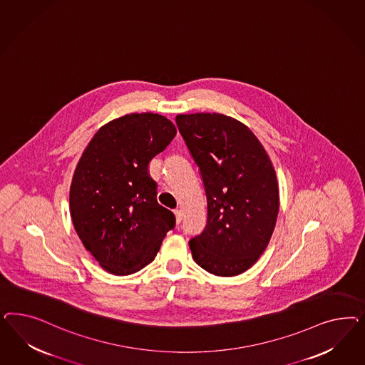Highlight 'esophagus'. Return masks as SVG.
Here are the masks:
<instances>
[{"instance_id":"esophagus-1","label":"esophagus","mask_w":365,"mask_h":365,"mask_svg":"<svg viewBox=\"0 0 365 365\" xmlns=\"http://www.w3.org/2000/svg\"><path fill=\"white\" fill-rule=\"evenodd\" d=\"M174 214H175V221H177V223H180V222H182V218H183V214H182V211L175 210L174 211Z\"/></svg>"}]
</instances>
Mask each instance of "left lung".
<instances>
[{"label":"left lung","instance_id":"1","mask_svg":"<svg viewBox=\"0 0 365 365\" xmlns=\"http://www.w3.org/2000/svg\"><path fill=\"white\" fill-rule=\"evenodd\" d=\"M175 122L207 198V223L188 245L214 276L234 277L265 252L276 227L279 190L264 145L242 122L222 113H180Z\"/></svg>","mask_w":365,"mask_h":365}]
</instances>
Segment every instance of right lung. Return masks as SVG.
Here are the masks:
<instances>
[{
    "label": "right lung",
    "mask_w": 365,
    "mask_h": 365,
    "mask_svg": "<svg viewBox=\"0 0 365 365\" xmlns=\"http://www.w3.org/2000/svg\"><path fill=\"white\" fill-rule=\"evenodd\" d=\"M177 135L165 116L130 113L100 127L75 168L69 210L78 238L99 265L128 276L154 261L171 211L159 206L148 163Z\"/></svg>",
    "instance_id": "right-lung-1"
}]
</instances>
